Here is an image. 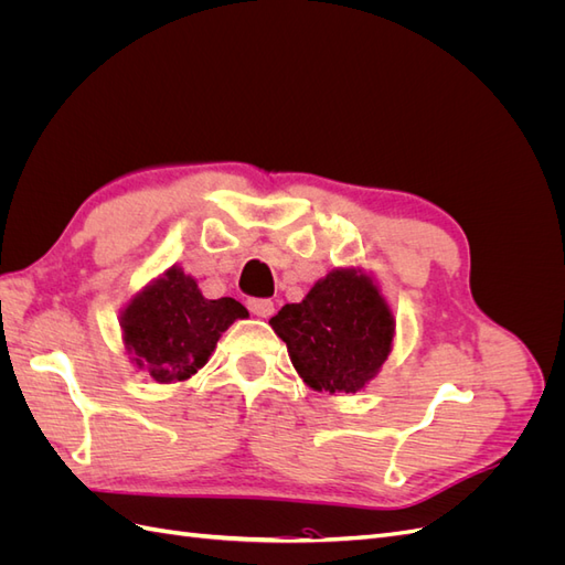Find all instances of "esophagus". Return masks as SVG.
Returning <instances> with one entry per match:
<instances>
[{
	"instance_id": "obj_1",
	"label": "esophagus",
	"mask_w": 565,
	"mask_h": 565,
	"mask_svg": "<svg viewBox=\"0 0 565 565\" xmlns=\"http://www.w3.org/2000/svg\"><path fill=\"white\" fill-rule=\"evenodd\" d=\"M247 309L256 318H268V316H273V311H276V309H273V301L270 299H249L247 301Z\"/></svg>"
}]
</instances>
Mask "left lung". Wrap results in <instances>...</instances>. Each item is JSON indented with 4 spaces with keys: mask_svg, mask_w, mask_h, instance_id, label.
<instances>
[{
    "mask_svg": "<svg viewBox=\"0 0 565 565\" xmlns=\"http://www.w3.org/2000/svg\"><path fill=\"white\" fill-rule=\"evenodd\" d=\"M270 328L313 391H363L393 349L396 318L382 287L361 266L334 268L299 303H285Z\"/></svg>",
    "mask_w": 565,
    "mask_h": 565,
    "instance_id": "left-lung-1",
    "label": "left lung"
}]
</instances>
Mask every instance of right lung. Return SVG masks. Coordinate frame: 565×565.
<instances>
[{
    "label": "right lung",
    "instance_id": "obj_1",
    "mask_svg": "<svg viewBox=\"0 0 565 565\" xmlns=\"http://www.w3.org/2000/svg\"><path fill=\"white\" fill-rule=\"evenodd\" d=\"M247 309L231 297L207 299L181 266L139 289L119 313L129 361L158 384L185 382L207 365L221 332Z\"/></svg>",
    "mask_w": 565,
    "mask_h": 565
}]
</instances>
